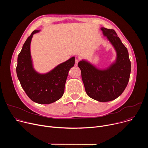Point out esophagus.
Instances as JSON below:
<instances>
[{
  "mask_svg": "<svg viewBox=\"0 0 148 148\" xmlns=\"http://www.w3.org/2000/svg\"><path fill=\"white\" fill-rule=\"evenodd\" d=\"M78 62H79V59L76 58V59H75V64H74L75 66H77L78 65Z\"/></svg>",
  "mask_w": 148,
  "mask_h": 148,
  "instance_id": "34e87169",
  "label": "esophagus"
}]
</instances>
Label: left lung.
<instances>
[{"label":"left lung","instance_id":"1","mask_svg":"<svg viewBox=\"0 0 148 148\" xmlns=\"http://www.w3.org/2000/svg\"><path fill=\"white\" fill-rule=\"evenodd\" d=\"M104 36L114 47L116 57L106 69H99L89 61L82 60L78 63L87 94L99 102H108L120 96L128 85L131 64L126 47L113 29L101 27Z\"/></svg>","mask_w":148,"mask_h":148}]
</instances>
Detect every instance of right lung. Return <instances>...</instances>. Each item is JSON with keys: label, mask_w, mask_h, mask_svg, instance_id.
<instances>
[{"label": "right lung", "mask_w": 148, "mask_h": 148, "mask_svg": "<svg viewBox=\"0 0 148 148\" xmlns=\"http://www.w3.org/2000/svg\"><path fill=\"white\" fill-rule=\"evenodd\" d=\"M34 30L27 38L18 55L16 73L22 87L33 101L40 104H49L60 99L64 92L65 84L69 70L75 63L73 57L57 66L45 74L37 72L33 65L30 44Z\"/></svg>", "instance_id": "1"}]
</instances>
